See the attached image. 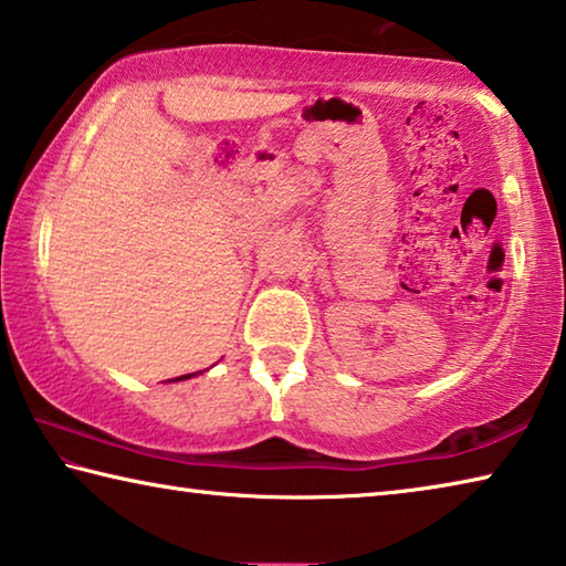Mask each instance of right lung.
I'll return each mask as SVG.
<instances>
[{
    "label": "right lung",
    "instance_id": "obj_1",
    "mask_svg": "<svg viewBox=\"0 0 566 566\" xmlns=\"http://www.w3.org/2000/svg\"><path fill=\"white\" fill-rule=\"evenodd\" d=\"M197 375H202V371H195V375H185V377H177V379H171V381H181V379H191V377H197Z\"/></svg>",
    "mask_w": 566,
    "mask_h": 566
}]
</instances>
